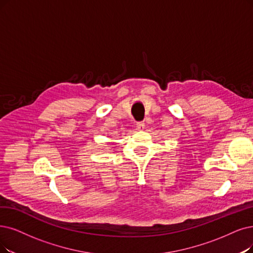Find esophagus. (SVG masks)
I'll return each instance as SVG.
<instances>
[{"label": "esophagus", "instance_id": "obj_1", "mask_svg": "<svg viewBox=\"0 0 253 253\" xmlns=\"http://www.w3.org/2000/svg\"><path fill=\"white\" fill-rule=\"evenodd\" d=\"M144 127H145V124H144V123H138V124H137V128H138L139 130L144 129Z\"/></svg>", "mask_w": 253, "mask_h": 253}]
</instances>
